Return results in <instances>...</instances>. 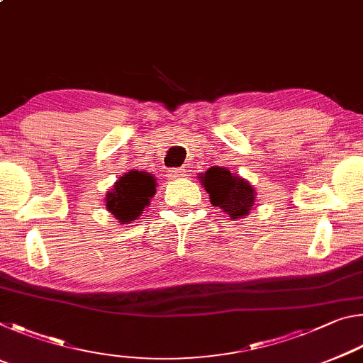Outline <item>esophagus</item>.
I'll use <instances>...</instances> for the list:
<instances>
[{
    "instance_id": "esophagus-1",
    "label": "esophagus",
    "mask_w": 363,
    "mask_h": 363,
    "mask_svg": "<svg viewBox=\"0 0 363 363\" xmlns=\"http://www.w3.org/2000/svg\"><path fill=\"white\" fill-rule=\"evenodd\" d=\"M168 173H169V177H173V179H181V177L186 176V169H184V168H171Z\"/></svg>"
}]
</instances>
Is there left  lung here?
I'll use <instances>...</instances> for the list:
<instances>
[{
	"label": "left lung",
	"instance_id": "obj_1",
	"mask_svg": "<svg viewBox=\"0 0 363 363\" xmlns=\"http://www.w3.org/2000/svg\"><path fill=\"white\" fill-rule=\"evenodd\" d=\"M201 186L210 194L213 206H218L232 219L248 214L255 205V190L248 181L242 179L225 168H210L201 176Z\"/></svg>",
	"mask_w": 363,
	"mask_h": 363
}]
</instances>
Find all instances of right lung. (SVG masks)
I'll use <instances>...</instances> for the list:
<instances>
[{
  "label": "right lung",
  "mask_w": 363,
  "mask_h": 363,
  "mask_svg": "<svg viewBox=\"0 0 363 363\" xmlns=\"http://www.w3.org/2000/svg\"><path fill=\"white\" fill-rule=\"evenodd\" d=\"M155 194V179L147 173L130 171L115 184L107 195V210L120 220L130 223L138 219Z\"/></svg>",
  "instance_id": "add662e5"
}]
</instances>
